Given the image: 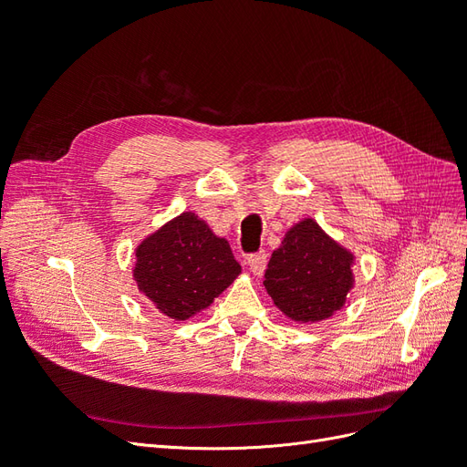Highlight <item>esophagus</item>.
Segmentation results:
<instances>
[{
  "label": "esophagus",
  "mask_w": 467,
  "mask_h": 467,
  "mask_svg": "<svg viewBox=\"0 0 467 467\" xmlns=\"http://www.w3.org/2000/svg\"><path fill=\"white\" fill-rule=\"evenodd\" d=\"M247 265H249L253 275H263L265 266H266V253L265 251L251 253V255L247 257Z\"/></svg>",
  "instance_id": "1"
}]
</instances>
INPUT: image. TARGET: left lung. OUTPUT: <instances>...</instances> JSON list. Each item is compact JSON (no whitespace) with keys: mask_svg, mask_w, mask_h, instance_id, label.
Masks as SVG:
<instances>
[{"mask_svg":"<svg viewBox=\"0 0 467 467\" xmlns=\"http://www.w3.org/2000/svg\"><path fill=\"white\" fill-rule=\"evenodd\" d=\"M350 265V253L325 235L314 220H304L273 253L263 285L288 317L314 323L345 304L352 286Z\"/></svg>","mask_w":467,"mask_h":467,"instance_id":"8db88e82","label":"left lung"}]
</instances>
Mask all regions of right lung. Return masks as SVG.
Instances as JSON below:
<instances>
[{
    "label": "right lung",
    "instance_id": "1",
    "mask_svg": "<svg viewBox=\"0 0 467 467\" xmlns=\"http://www.w3.org/2000/svg\"><path fill=\"white\" fill-rule=\"evenodd\" d=\"M138 288L171 319H187L242 273L228 242L194 214H181L136 249Z\"/></svg>",
    "mask_w": 467,
    "mask_h": 467
}]
</instances>
